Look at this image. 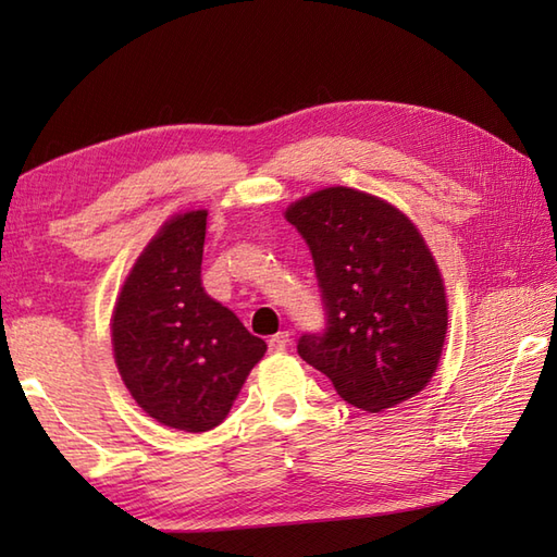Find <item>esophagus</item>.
<instances>
[{
	"instance_id": "1",
	"label": "esophagus",
	"mask_w": 557,
	"mask_h": 557,
	"mask_svg": "<svg viewBox=\"0 0 557 557\" xmlns=\"http://www.w3.org/2000/svg\"><path fill=\"white\" fill-rule=\"evenodd\" d=\"M287 345H289V335H287V333H277V335H272V337L268 339V349H270L272 354L285 351Z\"/></svg>"
}]
</instances>
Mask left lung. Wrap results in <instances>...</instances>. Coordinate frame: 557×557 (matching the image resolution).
Masks as SVG:
<instances>
[{"instance_id": "obj_1", "label": "left lung", "mask_w": 557, "mask_h": 557, "mask_svg": "<svg viewBox=\"0 0 557 557\" xmlns=\"http://www.w3.org/2000/svg\"><path fill=\"white\" fill-rule=\"evenodd\" d=\"M311 248L327 323L299 357L363 411L419 395L441 363L445 282L405 212L349 186H327L285 210Z\"/></svg>"}]
</instances>
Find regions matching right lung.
<instances>
[{
  "label": "right lung",
  "mask_w": 557,
  "mask_h": 557,
  "mask_svg": "<svg viewBox=\"0 0 557 557\" xmlns=\"http://www.w3.org/2000/svg\"><path fill=\"white\" fill-rule=\"evenodd\" d=\"M208 210L172 215L128 270L112 311L114 363L136 405L176 431L227 417L268 345L200 285Z\"/></svg>",
  "instance_id": "obj_1"
}]
</instances>
